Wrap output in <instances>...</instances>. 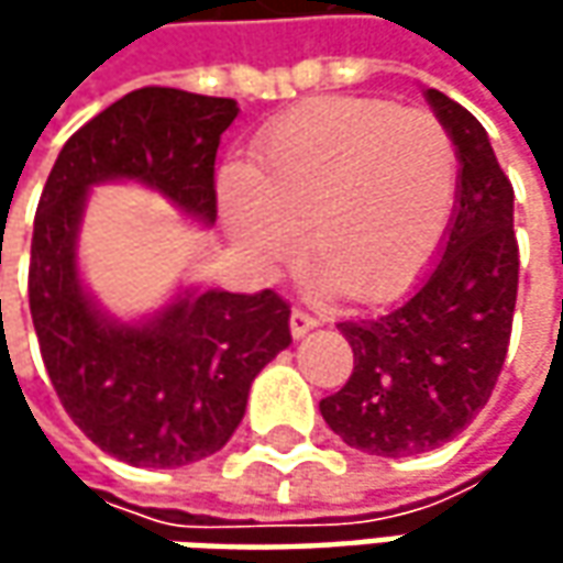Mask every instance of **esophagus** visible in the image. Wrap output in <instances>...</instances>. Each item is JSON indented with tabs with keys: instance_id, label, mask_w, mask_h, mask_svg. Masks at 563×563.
<instances>
[{
	"instance_id": "esophagus-1",
	"label": "esophagus",
	"mask_w": 563,
	"mask_h": 563,
	"mask_svg": "<svg viewBox=\"0 0 563 563\" xmlns=\"http://www.w3.org/2000/svg\"><path fill=\"white\" fill-rule=\"evenodd\" d=\"M319 322H316V316L303 313V310H294L291 313V335L294 338H303L310 329H316Z\"/></svg>"
}]
</instances>
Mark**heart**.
<instances>
[{
    "instance_id": "1",
    "label": "heart",
    "mask_w": 563,
    "mask_h": 563,
    "mask_svg": "<svg viewBox=\"0 0 563 563\" xmlns=\"http://www.w3.org/2000/svg\"><path fill=\"white\" fill-rule=\"evenodd\" d=\"M457 194L444 124L420 109L363 97H316L269 121L250 165L219 178V216L260 272L300 244L313 285L357 303L407 291L442 247Z\"/></svg>"
}]
</instances>
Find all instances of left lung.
I'll use <instances>...</instances> for the list:
<instances>
[{"instance_id": "8db88e82", "label": "left lung", "mask_w": 563, "mask_h": 563, "mask_svg": "<svg viewBox=\"0 0 563 563\" xmlns=\"http://www.w3.org/2000/svg\"><path fill=\"white\" fill-rule=\"evenodd\" d=\"M426 99L461 163L442 256L404 303L338 325L354 373L319 400L329 429L376 457L432 451L470 426L505 366L517 303L514 187L486 128L439 90Z\"/></svg>"}]
</instances>
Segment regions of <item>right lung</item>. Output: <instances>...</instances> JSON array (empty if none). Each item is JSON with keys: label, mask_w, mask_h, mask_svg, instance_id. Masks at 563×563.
I'll return each instance as SVG.
<instances>
[{"label": "right lung", "mask_w": 563, "mask_h": 563, "mask_svg": "<svg viewBox=\"0 0 563 563\" xmlns=\"http://www.w3.org/2000/svg\"><path fill=\"white\" fill-rule=\"evenodd\" d=\"M234 119V99L134 90L71 134L36 206L27 294L40 354L68 417L124 464L168 470L222 451L253 378L291 344V310L275 291L181 288L156 313L119 319L77 266L97 185L134 181L212 225L216 150Z\"/></svg>", "instance_id": "right-lung-1"}]
</instances>
